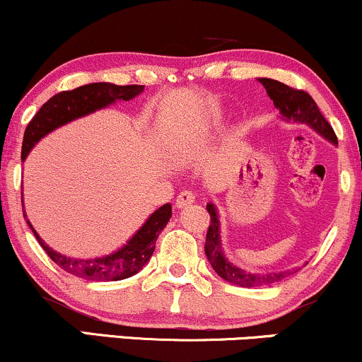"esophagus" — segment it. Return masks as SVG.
<instances>
[{"label": "esophagus", "mask_w": 362, "mask_h": 362, "mask_svg": "<svg viewBox=\"0 0 362 362\" xmlns=\"http://www.w3.org/2000/svg\"><path fill=\"white\" fill-rule=\"evenodd\" d=\"M193 203H194V194L191 193V191L182 189L181 193L177 194V198H176V206L177 208H186V206L193 205Z\"/></svg>", "instance_id": "obj_1"}]
</instances>
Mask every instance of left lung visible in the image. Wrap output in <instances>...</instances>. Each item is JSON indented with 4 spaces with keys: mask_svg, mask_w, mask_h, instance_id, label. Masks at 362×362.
I'll list each match as a JSON object with an SVG mask.
<instances>
[{
    "mask_svg": "<svg viewBox=\"0 0 362 362\" xmlns=\"http://www.w3.org/2000/svg\"><path fill=\"white\" fill-rule=\"evenodd\" d=\"M259 83L266 88L267 96L273 100L276 108L279 110V115L284 122L290 123H303L308 125L313 132H317L320 137H324L334 146H337V137H335L334 129L330 123L325 120L324 115L320 113L318 106L313 98L308 93L301 89H293L286 84L279 83L276 79L259 78ZM208 214H210V227L206 232L205 242V254L208 262L215 269V273L227 283L237 284L242 288H257V286H271V284L281 281L296 271H279V273H271V271H247L244 267L237 266L230 259L225 256V250L222 245V228H220V215L214 203L206 205Z\"/></svg>",
    "mask_w": 362,
    "mask_h": 362,
    "instance_id": "obj_1",
    "label": "left lung"
}]
</instances>
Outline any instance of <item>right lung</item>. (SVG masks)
I'll return each mask as SVG.
<instances>
[{
	"label": "right lung",
	"instance_id": "right-lung-1",
	"mask_svg": "<svg viewBox=\"0 0 362 362\" xmlns=\"http://www.w3.org/2000/svg\"><path fill=\"white\" fill-rule=\"evenodd\" d=\"M142 91L144 86H137V84L118 86V84L112 83H91L52 96L47 103L42 105V108L38 110L25 129L23 144H21V160L27 159L30 151L50 132L61 129L62 125H67L78 118L88 117L98 110L108 108L110 105H115L117 101L134 100ZM21 203H23V194H21ZM171 215L173 206L165 203L148 216L142 227L120 249L101 257L78 259L49 247L23 211L27 225L32 228L33 235L47 252V256L66 273L88 279V281H120V279L137 274L154 254L157 237L164 230Z\"/></svg>",
	"mask_w": 362,
	"mask_h": 362
}]
</instances>
